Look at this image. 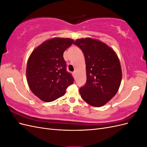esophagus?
I'll return each mask as SVG.
<instances>
[{"label":"esophagus","instance_id":"34e87169","mask_svg":"<svg viewBox=\"0 0 147 147\" xmlns=\"http://www.w3.org/2000/svg\"><path fill=\"white\" fill-rule=\"evenodd\" d=\"M72 74H73L74 76H75V72H74L72 73Z\"/></svg>","mask_w":147,"mask_h":147}]
</instances>
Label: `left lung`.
Instances as JSON below:
<instances>
[{"label":"left lung","instance_id":"left-lung-1","mask_svg":"<svg viewBox=\"0 0 147 147\" xmlns=\"http://www.w3.org/2000/svg\"><path fill=\"white\" fill-rule=\"evenodd\" d=\"M74 44L81 49L85 59L86 82L80 88L82 98L92 106H103L116 94L121 84L118 57L112 48L96 39H77Z\"/></svg>","mask_w":147,"mask_h":147}]
</instances>
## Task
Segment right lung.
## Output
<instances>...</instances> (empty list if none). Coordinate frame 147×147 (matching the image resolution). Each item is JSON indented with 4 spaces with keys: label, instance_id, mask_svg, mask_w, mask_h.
Listing matches in <instances>:
<instances>
[{
    "label": "right lung",
    "instance_id": "1",
    "mask_svg": "<svg viewBox=\"0 0 147 147\" xmlns=\"http://www.w3.org/2000/svg\"><path fill=\"white\" fill-rule=\"evenodd\" d=\"M70 38H53L35 48L29 57L26 77L30 90L44 102H52L65 94L74 83L66 70L64 52L72 45Z\"/></svg>",
    "mask_w": 147,
    "mask_h": 147
}]
</instances>
